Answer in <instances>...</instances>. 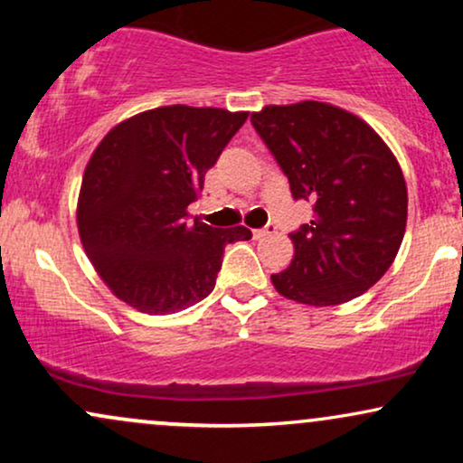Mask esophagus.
<instances>
[{"label":"esophagus","instance_id":"34e87169","mask_svg":"<svg viewBox=\"0 0 463 463\" xmlns=\"http://www.w3.org/2000/svg\"><path fill=\"white\" fill-rule=\"evenodd\" d=\"M276 232V226L274 224H268L265 228H257V231H252V237L254 239H263V237H268V235H274Z\"/></svg>","mask_w":463,"mask_h":463}]
</instances>
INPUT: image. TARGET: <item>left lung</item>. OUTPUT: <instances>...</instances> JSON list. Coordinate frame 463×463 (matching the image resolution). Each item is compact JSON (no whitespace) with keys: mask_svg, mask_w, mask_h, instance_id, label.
Instances as JSON below:
<instances>
[{"mask_svg":"<svg viewBox=\"0 0 463 463\" xmlns=\"http://www.w3.org/2000/svg\"><path fill=\"white\" fill-rule=\"evenodd\" d=\"M289 178L313 202L291 235L294 259L272 285L300 305H342L394 263L407 226V184L394 152L357 115L326 102L265 106L250 117Z\"/></svg>","mask_w":463,"mask_h":463,"instance_id":"left-lung-1","label":"left lung"}]
</instances>
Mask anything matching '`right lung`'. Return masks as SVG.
I'll return each instance as SVG.
<instances>
[{
	"label": "right lung",
	"instance_id": "1",
	"mask_svg": "<svg viewBox=\"0 0 463 463\" xmlns=\"http://www.w3.org/2000/svg\"><path fill=\"white\" fill-rule=\"evenodd\" d=\"M248 119L246 110L174 104L117 124L89 158L78 232L106 287L150 316L176 313L213 291L224 246L246 226L187 222L204 176Z\"/></svg>",
	"mask_w": 463,
	"mask_h": 463
}]
</instances>
